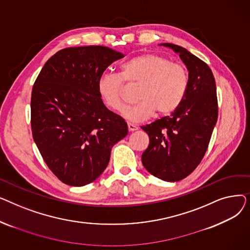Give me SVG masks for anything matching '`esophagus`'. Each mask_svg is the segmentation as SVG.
I'll use <instances>...</instances> for the list:
<instances>
[{
    "mask_svg": "<svg viewBox=\"0 0 250 250\" xmlns=\"http://www.w3.org/2000/svg\"><path fill=\"white\" fill-rule=\"evenodd\" d=\"M127 128H128L129 132H135V130L138 129V126H137L136 125H134V124L128 123V124H127Z\"/></svg>",
    "mask_w": 250,
    "mask_h": 250,
    "instance_id": "esophagus-1",
    "label": "esophagus"
}]
</instances>
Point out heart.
I'll list each match as a JSON object with an SVG mask.
<instances>
[{
	"label": "heart",
	"mask_w": 250,
	"mask_h": 250,
	"mask_svg": "<svg viewBox=\"0 0 250 250\" xmlns=\"http://www.w3.org/2000/svg\"><path fill=\"white\" fill-rule=\"evenodd\" d=\"M125 81L139 85L135 106L126 109L124 116L130 122H143L155 112L168 115L174 112L185 99L188 88V74L182 64L171 62L156 54H144L132 58L121 65V73H104L97 82L99 95L114 111L125 108Z\"/></svg>",
	"instance_id": "heart-1"
}]
</instances>
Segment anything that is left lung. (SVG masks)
Returning a JSON list of instances; mask_svg holds the SVG:
<instances>
[{
  "mask_svg": "<svg viewBox=\"0 0 250 250\" xmlns=\"http://www.w3.org/2000/svg\"><path fill=\"white\" fill-rule=\"evenodd\" d=\"M160 45L179 55L189 82L185 99L171 115L141 126L150 139L142 163L155 177L174 182L189 175L204 158L217 123L218 100L215 78L205 62L181 46Z\"/></svg>",
  "mask_w": 250,
  "mask_h": 250,
  "instance_id": "left-lung-1",
  "label": "left lung"
}]
</instances>
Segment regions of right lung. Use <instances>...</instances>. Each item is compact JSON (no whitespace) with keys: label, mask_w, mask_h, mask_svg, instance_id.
I'll use <instances>...</instances> for the list:
<instances>
[{"label":"right lung","mask_w":250,"mask_h":250,"mask_svg":"<svg viewBox=\"0 0 250 250\" xmlns=\"http://www.w3.org/2000/svg\"><path fill=\"white\" fill-rule=\"evenodd\" d=\"M122 52L101 45L67 47L43 65L31 93L33 140L62 182L83 187L107 167L111 148L127 135L124 118L108 110L99 77Z\"/></svg>","instance_id":"obj_1"}]
</instances>
